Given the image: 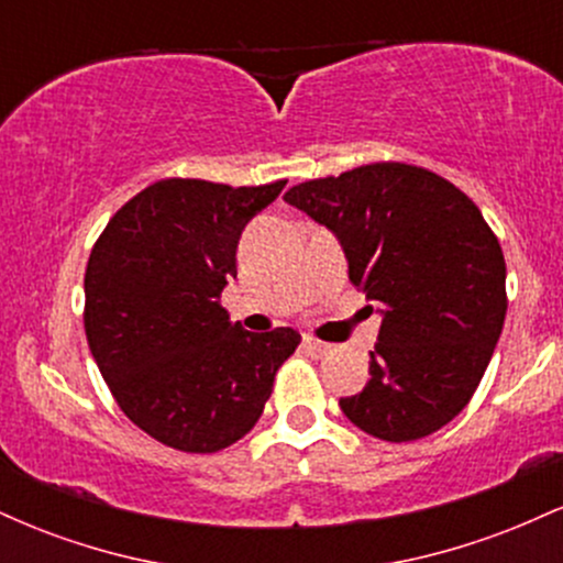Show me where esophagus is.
<instances>
[{
  "label": "esophagus",
  "mask_w": 563,
  "mask_h": 563,
  "mask_svg": "<svg viewBox=\"0 0 563 563\" xmlns=\"http://www.w3.org/2000/svg\"><path fill=\"white\" fill-rule=\"evenodd\" d=\"M303 349H307V354H312V357H325V354H331V344H325V341H318L312 339V335H303Z\"/></svg>",
  "instance_id": "obj_1"
}]
</instances>
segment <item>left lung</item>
I'll list each match as a JSON object with an SVG mask.
<instances>
[{
  "mask_svg": "<svg viewBox=\"0 0 563 563\" xmlns=\"http://www.w3.org/2000/svg\"><path fill=\"white\" fill-rule=\"evenodd\" d=\"M286 203L333 232L380 314L371 380L339 399L344 416L386 442L434 434L474 397L506 320V260L482 211L407 164L301 183Z\"/></svg>",
  "mask_w": 563,
  "mask_h": 563,
  "instance_id": "left-lung-1",
  "label": "left lung"
}]
</instances>
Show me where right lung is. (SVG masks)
<instances>
[{"label": "right lung", "instance_id": "add662e5", "mask_svg": "<svg viewBox=\"0 0 563 563\" xmlns=\"http://www.w3.org/2000/svg\"><path fill=\"white\" fill-rule=\"evenodd\" d=\"M283 187L161 179L89 254V352L129 421L174 450L217 452L249 434L299 346L294 328L249 333L219 303L241 232Z\"/></svg>", "mask_w": 563, "mask_h": 563}]
</instances>
